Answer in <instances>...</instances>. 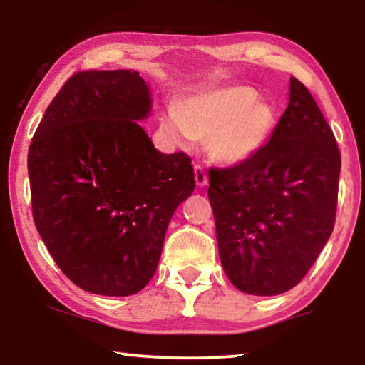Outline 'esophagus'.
<instances>
[{"label":"esophagus","instance_id":"obj_1","mask_svg":"<svg viewBox=\"0 0 365 365\" xmlns=\"http://www.w3.org/2000/svg\"><path fill=\"white\" fill-rule=\"evenodd\" d=\"M195 180H196V185H197V187H200V188L206 187L207 182H209L206 170L202 169L201 165H195Z\"/></svg>","mask_w":365,"mask_h":365}]
</instances>
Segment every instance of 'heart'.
Returning a JSON list of instances; mask_svg holds the SVG:
<instances>
[{
	"label": "heart",
	"instance_id": "b5f03b06",
	"mask_svg": "<svg viewBox=\"0 0 365 365\" xmlns=\"http://www.w3.org/2000/svg\"><path fill=\"white\" fill-rule=\"evenodd\" d=\"M279 110L252 86L235 85L188 98L182 109L169 106L163 128L172 143L188 148L207 140L214 160L224 165L250 163L270 143Z\"/></svg>",
	"mask_w": 365,
	"mask_h": 365
}]
</instances>
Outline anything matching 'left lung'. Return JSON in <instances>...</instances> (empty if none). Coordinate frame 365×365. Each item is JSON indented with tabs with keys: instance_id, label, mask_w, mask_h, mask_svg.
<instances>
[{
	"instance_id": "left-lung-1",
	"label": "left lung",
	"mask_w": 365,
	"mask_h": 365,
	"mask_svg": "<svg viewBox=\"0 0 365 365\" xmlns=\"http://www.w3.org/2000/svg\"><path fill=\"white\" fill-rule=\"evenodd\" d=\"M339 169L329 123L292 77L288 108L265 150L209 172L219 256L235 288L275 296L298 285L333 232Z\"/></svg>"
}]
</instances>
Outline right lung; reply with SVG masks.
<instances>
[{
  "label": "right lung",
  "mask_w": 365,
  "mask_h": 365,
  "mask_svg": "<svg viewBox=\"0 0 365 365\" xmlns=\"http://www.w3.org/2000/svg\"><path fill=\"white\" fill-rule=\"evenodd\" d=\"M151 109L137 71L78 72L30 143L35 227L67 279L88 293L143 289L172 215L195 190L191 159L159 153L138 123Z\"/></svg>",
  "instance_id": "add662e5"
}]
</instances>
